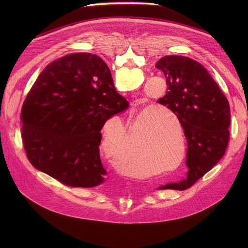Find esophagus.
I'll use <instances>...</instances> for the list:
<instances>
[{
	"label": "esophagus",
	"instance_id": "1",
	"mask_svg": "<svg viewBox=\"0 0 248 248\" xmlns=\"http://www.w3.org/2000/svg\"><path fill=\"white\" fill-rule=\"evenodd\" d=\"M142 103L141 99H136L132 102V108H138L139 106H140V104Z\"/></svg>",
	"mask_w": 248,
	"mask_h": 248
}]
</instances>
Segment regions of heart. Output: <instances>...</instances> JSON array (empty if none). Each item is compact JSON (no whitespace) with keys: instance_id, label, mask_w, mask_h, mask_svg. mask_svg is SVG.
Instances as JSON below:
<instances>
[{"instance_id":"heart-1","label":"heart","mask_w":248,"mask_h":248,"mask_svg":"<svg viewBox=\"0 0 248 248\" xmlns=\"http://www.w3.org/2000/svg\"><path fill=\"white\" fill-rule=\"evenodd\" d=\"M129 136L134 149L125 153L128 145L125 124L109 122L103 128L99 147L104 157L126 172L162 173L178 167L186 155L184 127L166 109L145 108L134 114L129 120Z\"/></svg>"}]
</instances>
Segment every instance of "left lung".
Here are the masks:
<instances>
[{"label": "left lung", "mask_w": 248, "mask_h": 248, "mask_svg": "<svg viewBox=\"0 0 248 248\" xmlns=\"http://www.w3.org/2000/svg\"><path fill=\"white\" fill-rule=\"evenodd\" d=\"M155 67L166 76L167 93L157 100L178 117L187 139V177L159 189L190 188L223 157L229 140V103L204 66L184 56L162 57Z\"/></svg>", "instance_id": "1"}]
</instances>
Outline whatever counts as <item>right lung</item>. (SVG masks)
Returning a JSON list of instances; mask_svg holds the SVG:
<instances>
[{
	"label": "right lung",
	"instance_id": "obj_1",
	"mask_svg": "<svg viewBox=\"0 0 248 248\" xmlns=\"http://www.w3.org/2000/svg\"><path fill=\"white\" fill-rule=\"evenodd\" d=\"M127 107L97 55L73 53L51 62L22 107V140L29 162L63 185H100L107 175L99 155L100 131Z\"/></svg>",
	"mask_w": 248,
	"mask_h": 248
}]
</instances>
